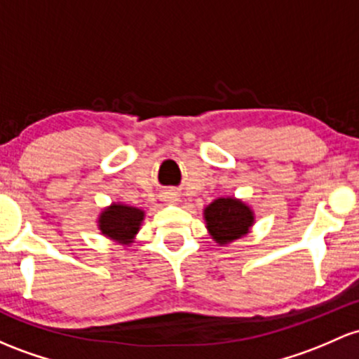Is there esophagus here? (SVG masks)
Listing matches in <instances>:
<instances>
[{
    "mask_svg": "<svg viewBox=\"0 0 359 359\" xmlns=\"http://www.w3.org/2000/svg\"><path fill=\"white\" fill-rule=\"evenodd\" d=\"M160 198L163 203H175V201H179V194H177L175 191H170V189H168V191L161 192Z\"/></svg>",
    "mask_w": 359,
    "mask_h": 359,
    "instance_id": "34e87169",
    "label": "esophagus"
}]
</instances>
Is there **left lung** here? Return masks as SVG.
Instances as JSON below:
<instances>
[{
    "instance_id": "left-lung-1",
    "label": "left lung",
    "mask_w": 359,
    "mask_h": 359,
    "mask_svg": "<svg viewBox=\"0 0 359 359\" xmlns=\"http://www.w3.org/2000/svg\"><path fill=\"white\" fill-rule=\"evenodd\" d=\"M206 228L218 245L242 238L254 226L255 216L249 204L237 198H218L203 211Z\"/></svg>"
}]
</instances>
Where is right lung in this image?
Instances as JSON below:
<instances>
[{"instance_id": "obj_1", "label": "right lung", "mask_w": 359, "mask_h": 359, "mask_svg": "<svg viewBox=\"0 0 359 359\" xmlns=\"http://www.w3.org/2000/svg\"><path fill=\"white\" fill-rule=\"evenodd\" d=\"M143 219L144 211L140 208L112 203L100 212L97 226L104 237L122 243V245H131L135 242L137 231H140Z\"/></svg>"}]
</instances>
